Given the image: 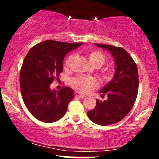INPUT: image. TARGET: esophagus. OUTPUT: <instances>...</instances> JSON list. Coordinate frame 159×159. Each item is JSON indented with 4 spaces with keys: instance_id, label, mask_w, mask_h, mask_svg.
Returning a JSON list of instances; mask_svg holds the SVG:
<instances>
[{
    "instance_id": "34e87169",
    "label": "esophagus",
    "mask_w": 159,
    "mask_h": 159,
    "mask_svg": "<svg viewBox=\"0 0 159 159\" xmlns=\"http://www.w3.org/2000/svg\"><path fill=\"white\" fill-rule=\"evenodd\" d=\"M75 96L76 98H84V97H85V95H83V94H80L79 93H78V92L75 93Z\"/></svg>"
}]
</instances>
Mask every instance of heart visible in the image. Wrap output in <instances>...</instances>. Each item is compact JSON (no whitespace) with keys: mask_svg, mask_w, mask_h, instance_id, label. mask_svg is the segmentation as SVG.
Masks as SVG:
<instances>
[{"mask_svg":"<svg viewBox=\"0 0 159 159\" xmlns=\"http://www.w3.org/2000/svg\"><path fill=\"white\" fill-rule=\"evenodd\" d=\"M87 57L92 66L94 68H99L106 62V57L102 51L98 50H90L87 52ZM75 56L69 55L65 61V68L68 69L70 66ZM101 76L104 81H109L113 77V71L108 68H105L101 70ZM70 84L75 91L81 94H86L91 90L96 89L98 86V81L97 79L91 77L76 76L70 80Z\"/></svg>","mask_w":159,"mask_h":159,"instance_id":"obj_1","label":"heart"}]
</instances>
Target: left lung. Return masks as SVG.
I'll return each mask as SVG.
<instances>
[{
    "label": "left lung",
    "mask_w": 159,
    "mask_h": 159,
    "mask_svg": "<svg viewBox=\"0 0 159 159\" xmlns=\"http://www.w3.org/2000/svg\"><path fill=\"white\" fill-rule=\"evenodd\" d=\"M110 52L115 63L113 78L99 91L105 101L96 100V106L88 111L91 121L100 125L115 124L122 120L132 108L139 89L137 65L124 48L109 44H95Z\"/></svg>",
    "instance_id": "8db88e82"
}]
</instances>
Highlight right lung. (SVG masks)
<instances>
[{
    "label": "right lung",
    "mask_w": 159,
    "mask_h": 159,
    "mask_svg": "<svg viewBox=\"0 0 159 159\" xmlns=\"http://www.w3.org/2000/svg\"><path fill=\"white\" fill-rule=\"evenodd\" d=\"M82 44L47 40L27 54L20 73V92L27 108L37 119L51 123L65 115L74 98L73 90L63 87L56 91L50 85L55 78L59 79L66 54Z\"/></svg>",
    "instance_id": "right-lung-1"
}]
</instances>
